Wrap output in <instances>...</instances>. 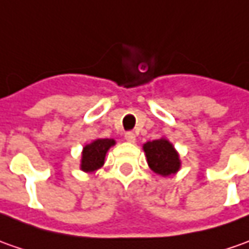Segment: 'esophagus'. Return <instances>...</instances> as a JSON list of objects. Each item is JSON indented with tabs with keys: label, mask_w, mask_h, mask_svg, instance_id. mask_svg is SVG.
Wrapping results in <instances>:
<instances>
[{
	"label": "esophagus",
	"mask_w": 249,
	"mask_h": 249,
	"mask_svg": "<svg viewBox=\"0 0 249 249\" xmlns=\"http://www.w3.org/2000/svg\"><path fill=\"white\" fill-rule=\"evenodd\" d=\"M125 140H126L128 143H135V142H136L135 133H133V132H126V133H125Z\"/></svg>",
	"instance_id": "obj_1"
}]
</instances>
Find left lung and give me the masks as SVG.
Returning <instances> with one entry per match:
<instances>
[{
  "instance_id": "obj_1",
  "label": "left lung",
  "mask_w": 249,
  "mask_h": 249,
  "mask_svg": "<svg viewBox=\"0 0 249 249\" xmlns=\"http://www.w3.org/2000/svg\"><path fill=\"white\" fill-rule=\"evenodd\" d=\"M143 151L146 154L147 163L150 169L162 177L176 174L181 167L178 151L166 138L147 142L143 144Z\"/></svg>"
}]
</instances>
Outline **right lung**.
Wrapping results in <instances>:
<instances>
[{
    "mask_svg": "<svg viewBox=\"0 0 249 249\" xmlns=\"http://www.w3.org/2000/svg\"><path fill=\"white\" fill-rule=\"evenodd\" d=\"M116 144L114 139H95L83 147L80 169L86 173H92L101 169L105 163L106 154Z\"/></svg>",
    "mask_w": 249,
    "mask_h": 249,
    "instance_id": "add662e5",
    "label": "right lung"
}]
</instances>
